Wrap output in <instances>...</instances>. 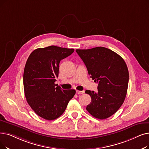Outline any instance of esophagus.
<instances>
[{
  "instance_id": "1",
  "label": "esophagus",
  "mask_w": 149,
  "mask_h": 149,
  "mask_svg": "<svg viewBox=\"0 0 149 149\" xmlns=\"http://www.w3.org/2000/svg\"><path fill=\"white\" fill-rule=\"evenodd\" d=\"M76 93L77 94H82L84 93V91H79V90H77L76 91Z\"/></svg>"
}]
</instances>
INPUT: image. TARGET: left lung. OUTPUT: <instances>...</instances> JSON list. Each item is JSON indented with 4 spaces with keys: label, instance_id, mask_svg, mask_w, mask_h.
<instances>
[{
    "label": "left lung",
    "instance_id": "1",
    "mask_svg": "<svg viewBox=\"0 0 149 149\" xmlns=\"http://www.w3.org/2000/svg\"><path fill=\"white\" fill-rule=\"evenodd\" d=\"M88 72L98 83V91L86 90L91 102L86 107L93 117L105 119L117 111L125 99L129 80L128 70L122 58L111 50L97 47L77 49Z\"/></svg>",
    "mask_w": 149,
    "mask_h": 149
}]
</instances>
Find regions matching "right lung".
I'll return each mask as SVG.
<instances>
[{
  "label": "right lung",
  "mask_w": 149,
  "mask_h": 149,
  "mask_svg": "<svg viewBox=\"0 0 149 149\" xmlns=\"http://www.w3.org/2000/svg\"><path fill=\"white\" fill-rule=\"evenodd\" d=\"M74 52L50 46L35 49L27 60L23 75L25 96L31 109L44 119L59 118L75 94V90L63 89L55 84L60 61Z\"/></svg>",
  "instance_id": "add662e5"
}]
</instances>
